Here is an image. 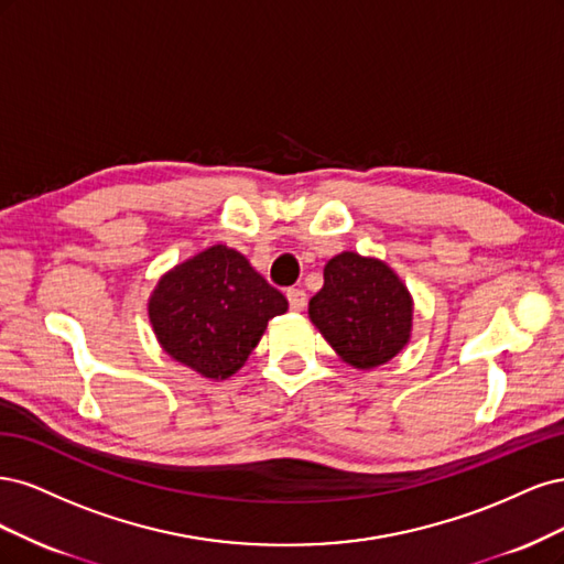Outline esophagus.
Segmentation results:
<instances>
[{
	"instance_id": "esophagus-1",
	"label": "esophagus",
	"mask_w": 564,
	"mask_h": 564,
	"mask_svg": "<svg viewBox=\"0 0 564 564\" xmlns=\"http://www.w3.org/2000/svg\"><path fill=\"white\" fill-rule=\"evenodd\" d=\"M285 297H288V304H290V308H293V312H302V308L306 306V293L302 288H290Z\"/></svg>"
}]
</instances>
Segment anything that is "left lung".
<instances>
[{
  "label": "left lung",
  "instance_id": "8db88e82",
  "mask_svg": "<svg viewBox=\"0 0 564 564\" xmlns=\"http://www.w3.org/2000/svg\"><path fill=\"white\" fill-rule=\"evenodd\" d=\"M308 316L354 368H377L401 351L412 328L408 288L379 260L341 252L325 264Z\"/></svg>",
  "mask_w": 564,
  "mask_h": 564
}]
</instances>
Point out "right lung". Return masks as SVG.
Wrapping results in <instances>:
<instances>
[{
  "instance_id": "right-lung-1",
  "label": "right lung",
  "mask_w": 564,
  "mask_h": 564,
  "mask_svg": "<svg viewBox=\"0 0 564 564\" xmlns=\"http://www.w3.org/2000/svg\"><path fill=\"white\" fill-rule=\"evenodd\" d=\"M288 300L248 260L213 246L163 276L150 300V321L169 356L210 379L239 370L269 318Z\"/></svg>"
}]
</instances>
